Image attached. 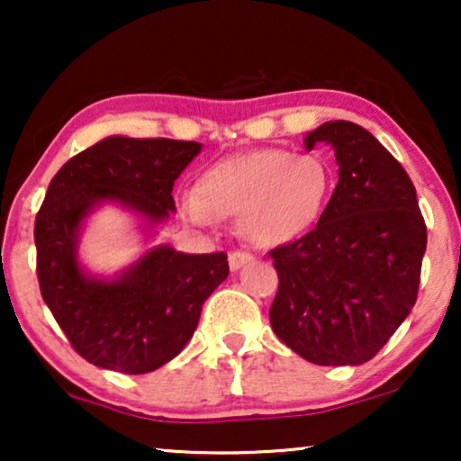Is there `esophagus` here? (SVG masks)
Listing matches in <instances>:
<instances>
[{
	"instance_id": "34e87169",
	"label": "esophagus",
	"mask_w": 461,
	"mask_h": 461,
	"mask_svg": "<svg viewBox=\"0 0 461 461\" xmlns=\"http://www.w3.org/2000/svg\"><path fill=\"white\" fill-rule=\"evenodd\" d=\"M249 262H254V256L248 254V251H230L229 254V267L232 273L239 268H243L245 264H249Z\"/></svg>"
}]
</instances>
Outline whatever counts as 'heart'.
Listing matches in <instances>:
<instances>
[{"mask_svg":"<svg viewBox=\"0 0 461 461\" xmlns=\"http://www.w3.org/2000/svg\"><path fill=\"white\" fill-rule=\"evenodd\" d=\"M333 188L336 174L325 157L256 149L207 167L199 176L197 194L182 199V212L199 226L237 218V229L249 243L279 248L314 230Z\"/></svg>","mask_w":461,"mask_h":461,"instance_id":"b5f03b06","label":"heart"}]
</instances>
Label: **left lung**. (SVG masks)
<instances>
[{"label": "left lung", "mask_w": 461, "mask_h": 461, "mask_svg": "<svg viewBox=\"0 0 461 461\" xmlns=\"http://www.w3.org/2000/svg\"><path fill=\"white\" fill-rule=\"evenodd\" d=\"M319 142L336 153L338 185L314 230L270 251V325L314 365H363L411 312L426 224L411 178L371 131L325 122L304 147Z\"/></svg>", "instance_id": "1"}]
</instances>
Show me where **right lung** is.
Wrapping results in <instances>:
<instances>
[{"instance_id": "1", "label": "right lung", "mask_w": 461, "mask_h": 461, "mask_svg": "<svg viewBox=\"0 0 461 461\" xmlns=\"http://www.w3.org/2000/svg\"><path fill=\"white\" fill-rule=\"evenodd\" d=\"M201 153L199 142L109 136L68 159L50 182L35 218L37 279L56 323L96 367L140 375L180 355L201 308L229 276L226 254H185L157 245L113 276L79 260L86 220L117 205L144 235L176 212L174 182Z\"/></svg>"}]
</instances>
